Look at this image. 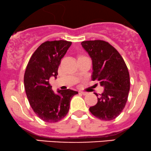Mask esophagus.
Returning <instances> with one entry per match:
<instances>
[{"mask_svg":"<svg viewBox=\"0 0 151 151\" xmlns=\"http://www.w3.org/2000/svg\"><path fill=\"white\" fill-rule=\"evenodd\" d=\"M80 93H82V94H83V95H84V96H85V95H87V92H85V91H80Z\"/></svg>","mask_w":151,"mask_h":151,"instance_id":"esophagus-1","label":"esophagus"}]
</instances>
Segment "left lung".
<instances>
[{"label":"left lung","instance_id":"left-lung-1","mask_svg":"<svg viewBox=\"0 0 151 151\" xmlns=\"http://www.w3.org/2000/svg\"><path fill=\"white\" fill-rule=\"evenodd\" d=\"M81 44L92 60V80H98L104 87L96 104L89 107L90 112L101 120H113L121 114L128 100L130 84L128 67L108 42L84 41Z\"/></svg>","mask_w":151,"mask_h":151}]
</instances>
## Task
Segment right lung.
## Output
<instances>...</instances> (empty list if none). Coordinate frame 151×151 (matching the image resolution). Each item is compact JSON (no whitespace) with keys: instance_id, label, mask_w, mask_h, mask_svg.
<instances>
[{"instance_id":"right-lung-1","label":"right lung","mask_w":151,"mask_h":151,"mask_svg":"<svg viewBox=\"0 0 151 151\" xmlns=\"http://www.w3.org/2000/svg\"><path fill=\"white\" fill-rule=\"evenodd\" d=\"M71 45L64 40L47 41L40 45L29 60L24 74L27 98L39 118L47 123H55L65 117L70 101L78 91L59 90L55 93L50 78H57L62 58Z\"/></svg>"}]
</instances>
